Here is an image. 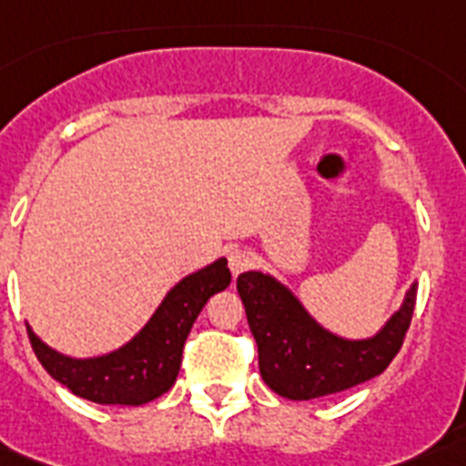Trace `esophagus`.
Masks as SVG:
<instances>
[{"mask_svg": "<svg viewBox=\"0 0 466 466\" xmlns=\"http://www.w3.org/2000/svg\"><path fill=\"white\" fill-rule=\"evenodd\" d=\"M252 265V255L248 250H243V248H230L228 250V267L230 272H233V277H238L240 272H245L248 267Z\"/></svg>", "mask_w": 466, "mask_h": 466, "instance_id": "esophagus-1", "label": "esophagus"}]
</instances>
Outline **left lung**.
Wrapping results in <instances>:
<instances>
[{"instance_id": "1", "label": "left lung", "mask_w": 466, "mask_h": 466, "mask_svg": "<svg viewBox=\"0 0 466 466\" xmlns=\"http://www.w3.org/2000/svg\"><path fill=\"white\" fill-rule=\"evenodd\" d=\"M238 294L258 342L259 374L291 401L338 394L381 374L399 355L416 309V287H410L401 309L374 338L342 340L323 330L291 291L267 274H240Z\"/></svg>"}]
</instances>
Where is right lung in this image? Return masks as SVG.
<instances>
[{"label":"right lung","mask_w":466,"mask_h":466,"mask_svg":"<svg viewBox=\"0 0 466 466\" xmlns=\"http://www.w3.org/2000/svg\"><path fill=\"white\" fill-rule=\"evenodd\" d=\"M228 284L230 269L226 259H216L214 265L184 277L165 297L150 323L111 355L72 360L50 350L28 328L31 348L50 377L72 394L104 406H140L172 389L182 364L184 340L194 320L208 299Z\"/></svg>","instance_id":"add662e5"}]
</instances>
